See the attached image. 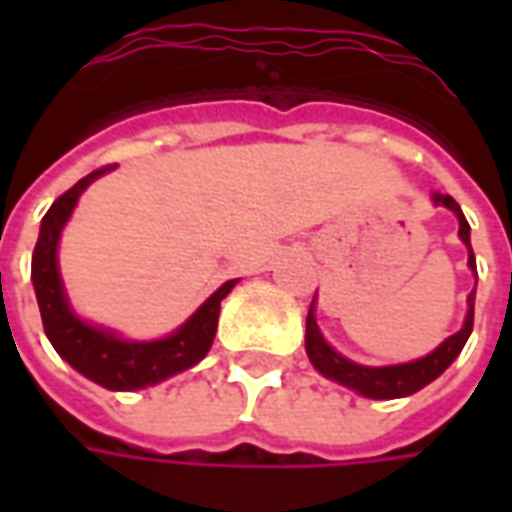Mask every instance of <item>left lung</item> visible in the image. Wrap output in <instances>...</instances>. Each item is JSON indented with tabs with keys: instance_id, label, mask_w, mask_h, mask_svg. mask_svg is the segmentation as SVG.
Wrapping results in <instances>:
<instances>
[{
	"instance_id": "left-lung-1",
	"label": "left lung",
	"mask_w": 512,
	"mask_h": 512,
	"mask_svg": "<svg viewBox=\"0 0 512 512\" xmlns=\"http://www.w3.org/2000/svg\"><path fill=\"white\" fill-rule=\"evenodd\" d=\"M433 205H444L450 208L455 216H458V235L461 241L469 249V268L474 271L477 277V263H474V252H472V241H469V222L463 216L461 205L452 200L450 194H433L430 197ZM477 285V282H474ZM315 299L310 304V312H307V356H310L312 367L321 373V376L332 378L337 384L348 386V389H356L359 395L373 397V400H392V397H408L419 392L422 386H428L430 381L447 370V367L455 362V356L461 354L463 345L469 340L474 326V290L469 293V312H466V321H463L461 332H455L452 337H447L444 343L433 351V354L422 356V359H414V362H406V365H389V367H367V365H356L351 359H345L343 354H337L332 345L323 340L321 329L315 323Z\"/></svg>"
}]
</instances>
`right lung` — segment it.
<instances>
[{"label":"right lung","mask_w":512,"mask_h":512,"mask_svg":"<svg viewBox=\"0 0 512 512\" xmlns=\"http://www.w3.org/2000/svg\"><path fill=\"white\" fill-rule=\"evenodd\" d=\"M106 169L112 167L90 172L87 178L60 194L46 211L43 222H40L38 244L32 252V285H35V296H38L43 329H46V337L54 345V351L73 370H79L84 378H90L95 384L115 389V392H131V389H145V386L158 384L175 373L189 370L211 351L222 299L235 288L238 279L224 282L178 332L161 337V340H150V343L123 340L120 334L82 321L71 310L65 288H62L57 244H60L62 227L71 219L82 191L95 178H101Z\"/></svg>","instance_id":"obj_1"}]
</instances>
